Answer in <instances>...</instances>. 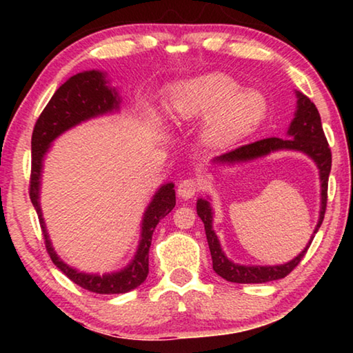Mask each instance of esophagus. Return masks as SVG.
<instances>
[{"instance_id": "34e87169", "label": "esophagus", "mask_w": 353, "mask_h": 353, "mask_svg": "<svg viewBox=\"0 0 353 353\" xmlns=\"http://www.w3.org/2000/svg\"><path fill=\"white\" fill-rule=\"evenodd\" d=\"M199 191V181L194 177H187L183 181L179 182L177 185V194L182 199H190Z\"/></svg>"}]
</instances>
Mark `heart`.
Instances as JSON below:
<instances>
[{
  "mask_svg": "<svg viewBox=\"0 0 353 353\" xmlns=\"http://www.w3.org/2000/svg\"><path fill=\"white\" fill-rule=\"evenodd\" d=\"M266 101L260 93L241 90V83L224 73H207L177 83L165 103V113L174 121L202 118L201 139L210 148L240 141L260 126L266 117ZM146 117L155 118L151 107Z\"/></svg>",
  "mask_w": 353,
  "mask_h": 353,
  "instance_id": "obj_1",
  "label": "heart"
}]
</instances>
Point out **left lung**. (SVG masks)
<instances>
[{
  "instance_id": "obj_1",
  "label": "left lung",
  "mask_w": 353,
  "mask_h": 353,
  "mask_svg": "<svg viewBox=\"0 0 353 353\" xmlns=\"http://www.w3.org/2000/svg\"><path fill=\"white\" fill-rule=\"evenodd\" d=\"M297 94V110L294 119L291 121V126L288 129V137L286 139H277V137H271V139H263L259 141L250 143V145H244L234 149V151L225 152L219 155L213 160V162L219 163H238V162H248V160H254L268 155L274 151H280V149H292V151H301L307 154L308 157L314 160L316 166L319 170V179H321V213L318 225L313 232V236L307 248L299 254L296 259L285 263V265L279 266H243L236 265V263L230 261L224 255L223 249L216 234L213 232L212 221H213V212L210 207V202L205 199H198L196 204V210H198V216L202 219L205 227V235L208 241V248H210L212 261H213V271L225 279L227 282L234 283H266L271 280H279L288 276V274L294 270V268L301 263L303 255L312 244L314 234L319 230V227L324 221L325 208H327V188H328V174L332 170V151L328 148V143L325 139L324 129H322L319 112L316 105L310 101L308 97L296 92Z\"/></svg>"
}]
</instances>
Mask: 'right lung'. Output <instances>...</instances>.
<instances>
[{
    "instance_id": "1",
    "label": "right lung",
    "mask_w": 353,
    "mask_h": 353,
    "mask_svg": "<svg viewBox=\"0 0 353 353\" xmlns=\"http://www.w3.org/2000/svg\"><path fill=\"white\" fill-rule=\"evenodd\" d=\"M119 98L115 90L107 87V81L101 71H83L71 76L62 83L52 94L50 103L35 123L32 130V168L31 182H29V198H31L35 212L39 214L40 227L43 232L45 246L54 265L67 276L71 282L79 285L81 288L88 290L97 294H123L132 291L145 282L149 272V248H151L152 234L159 221L165 218L176 205L174 183H165L155 193L151 204L148 205L145 218L141 223V240L137 249L134 260L124 270L112 274H85L70 268L59 259L51 246L50 236L46 234L45 221L41 218V208L39 202L40 193V174L43 155L48 148L65 130L76 126L82 121L104 115L112 110H118Z\"/></svg>"
}]
</instances>
